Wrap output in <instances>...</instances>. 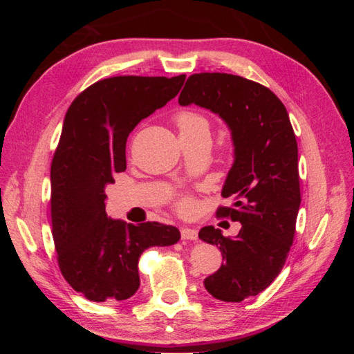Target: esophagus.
<instances>
[{
    "instance_id": "obj_1",
    "label": "esophagus",
    "mask_w": 354,
    "mask_h": 354,
    "mask_svg": "<svg viewBox=\"0 0 354 354\" xmlns=\"http://www.w3.org/2000/svg\"><path fill=\"white\" fill-rule=\"evenodd\" d=\"M181 238L186 241H196L198 239V230L192 227H181Z\"/></svg>"
}]
</instances>
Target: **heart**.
Listing matches in <instances>:
<instances>
[{
    "label": "heart",
    "instance_id": "1",
    "mask_svg": "<svg viewBox=\"0 0 354 354\" xmlns=\"http://www.w3.org/2000/svg\"><path fill=\"white\" fill-rule=\"evenodd\" d=\"M177 124L180 128V133L181 131H190V130H196V128H208L207 121L203 120V118L198 113L194 112H183L180 113L177 118ZM195 203L194 199L192 198H183L178 202V208L180 211L183 212H190L194 209Z\"/></svg>",
    "mask_w": 354,
    "mask_h": 354
}]
</instances>
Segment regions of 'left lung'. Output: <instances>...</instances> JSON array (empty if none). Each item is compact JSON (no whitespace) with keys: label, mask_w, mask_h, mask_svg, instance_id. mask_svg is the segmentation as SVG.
Here are the masks:
<instances>
[{"label":"left lung","mask_w":354,"mask_h":354,"mask_svg":"<svg viewBox=\"0 0 354 354\" xmlns=\"http://www.w3.org/2000/svg\"><path fill=\"white\" fill-rule=\"evenodd\" d=\"M181 106L218 115L230 130L233 164L221 190L233 208L218 216L239 221L234 238L212 226L199 239L220 248L224 263L203 285L217 299L239 303L260 294L281 273L295 234L299 203L298 147L283 103L264 85L232 73L189 77Z\"/></svg>","instance_id":"left-lung-1"}]
</instances>
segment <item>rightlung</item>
<instances>
[{"mask_svg": "<svg viewBox=\"0 0 354 354\" xmlns=\"http://www.w3.org/2000/svg\"><path fill=\"white\" fill-rule=\"evenodd\" d=\"M185 80L186 75L106 78L84 90L66 112L50 174L53 239L63 277L91 301L134 295L142 252L180 239L174 226H134L108 217L104 189L127 168L128 134L174 99Z\"/></svg>", "mask_w": 354, "mask_h": 354, "instance_id": "right-lung-1", "label": "right lung"}]
</instances>
